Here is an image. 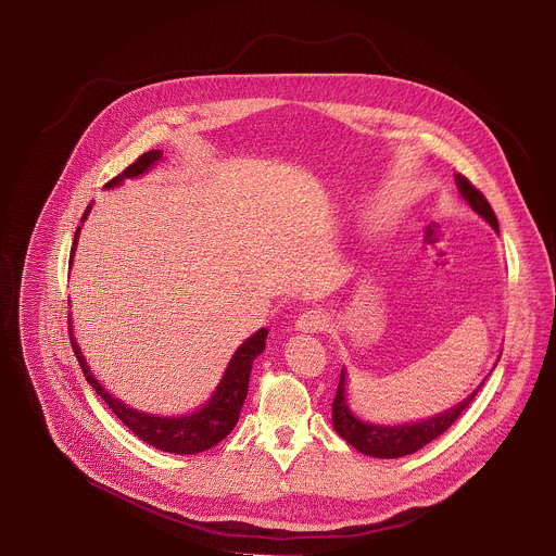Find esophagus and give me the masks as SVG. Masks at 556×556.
Masks as SVG:
<instances>
[{
    "instance_id": "34e87169",
    "label": "esophagus",
    "mask_w": 556,
    "mask_h": 556,
    "mask_svg": "<svg viewBox=\"0 0 556 556\" xmlns=\"http://www.w3.org/2000/svg\"><path fill=\"white\" fill-rule=\"evenodd\" d=\"M327 325H329V318L318 308L304 311L300 318H298V323H295L298 331H306V333H320V331L327 329Z\"/></svg>"
}]
</instances>
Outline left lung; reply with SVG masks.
<instances>
[{
	"label": "left lung",
	"mask_w": 556,
	"mask_h": 556,
	"mask_svg": "<svg viewBox=\"0 0 556 556\" xmlns=\"http://www.w3.org/2000/svg\"><path fill=\"white\" fill-rule=\"evenodd\" d=\"M456 184H458V190L465 197V201L498 233L496 216H494L490 203L485 201V197L481 194V190L476 188L465 175H456ZM344 375L346 372L342 368L340 381H338V392L331 402L333 430L357 452H362L366 456H375V458H400V456H408V454L421 450L424 445H428L430 441L441 437L463 415V410L473 402L477 392L481 390V386H479L476 392L471 396L465 397L458 406H454L432 419L417 421V424H402V426H377V424H364L351 413V408L344 400Z\"/></svg>",
	"instance_id": "left-lung-1"
}]
</instances>
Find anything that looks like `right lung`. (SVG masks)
<instances>
[{
  "label": "right lung",
  "instance_id": "1",
  "mask_svg": "<svg viewBox=\"0 0 556 556\" xmlns=\"http://www.w3.org/2000/svg\"><path fill=\"white\" fill-rule=\"evenodd\" d=\"M160 159H162L160 150L141 154L128 168H124L117 177H113L106 184V188L119 184L126 177H137L141 173H146ZM87 214H89V207L85 210V216ZM85 216L80 220H85ZM79 231L80 227L75 233L71 263H73ZM265 338H267V329L263 327L256 333H252L239 346L236 355L231 357L229 366H227V372H225L220 386L216 388L214 396L203 408H199L197 413L186 415V417H156V415H146V413L132 410L126 404H122L117 397H113L109 392L102 390V386L91 377V372H89V368H87V364L80 355V349L77 346L75 338H73V329H71V344H73V351L79 359L80 370H83L87 383L96 390L98 396L109 404V408L124 421V426H128L141 441L154 445L156 450L168 452V454H199V452H205V450L218 445L236 428L241 404H243L245 394H248V379H250L252 362L263 353Z\"/></svg>",
  "mask_w": 556,
  "mask_h": 556
}]
</instances>
